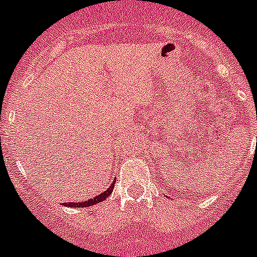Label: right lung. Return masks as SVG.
Masks as SVG:
<instances>
[{
  "instance_id": "add662e5",
  "label": "right lung",
  "mask_w": 257,
  "mask_h": 257,
  "mask_svg": "<svg viewBox=\"0 0 257 257\" xmlns=\"http://www.w3.org/2000/svg\"><path fill=\"white\" fill-rule=\"evenodd\" d=\"M113 184H115V181L111 184V186L108 187L106 191H103V193L99 194V195L94 196V198H91V199L85 200V202H77V203L70 202V203H63V204H66V206H68V207H88V206H91V204H95V203L102 202V200H104L106 198H108V195L112 193L113 187H115V186H113Z\"/></svg>"
}]
</instances>
